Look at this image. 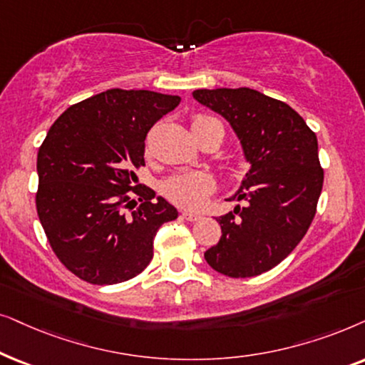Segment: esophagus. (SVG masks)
<instances>
[{"label": "esophagus", "mask_w": 365, "mask_h": 365, "mask_svg": "<svg viewBox=\"0 0 365 365\" xmlns=\"http://www.w3.org/2000/svg\"><path fill=\"white\" fill-rule=\"evenodd\" d=\"M182 217L188 222H197V220H200V218H202L200 215H198V213H192V212H182Z\"/></svg>", "instance_id": "obj_1"}]
</instances>
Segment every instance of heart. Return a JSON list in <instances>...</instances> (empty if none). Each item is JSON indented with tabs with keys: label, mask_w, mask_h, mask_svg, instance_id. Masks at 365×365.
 <instances>
[{
	"label": "heart",
	"mask_w": 365,
	"mask_h": 365,
	"mask_svg": "<svg viewBox=\"0 0 365 365\" xmlns=\"http://www.w3.org/2000/svg\"><path fill=\"white\" fill-rule=\"evenodd\" d=\"M210 125L222 126L220 121L210 115L198 113L192 118V132L205 128ZM223 128V126H222ZM215 190V180L210 173L205 172H185L173 175L167 178L162 185L163 195L185 208H198L205 202V198Z\"/></svg>",
	"instance_id": "heart-1"
}]
</instances>
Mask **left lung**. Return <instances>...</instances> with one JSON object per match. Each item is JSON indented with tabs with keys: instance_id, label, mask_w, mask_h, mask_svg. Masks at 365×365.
<instances>
[{
	"instance_id": "8db88e82",
	"label": "left lung",
	"mask_w": 365,
	"mask_h": 365,
	"mask_svg": "<svg viewBox=\"0 0 365 365\" xmlns=\"http://www.w3.org/2000/svg\"><path fill=\"white\" fill-rule=\"evenodd\" d=\"M193 98L230 121L250 170L232 198L245 207L217 218L222 237L207 264L232 279L279 265L307 233L324 185L317 137L284 101L250 88L195 90Z\"/></svg>"
}]
</instances>
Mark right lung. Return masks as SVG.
I'll use <instances>...</instances> for the list:
<instances>
[{
    "mask_svg": "<svg viewBox=\"0 0 365 365\" xmlns=\"http://www.w3.org/2000/svg\"><path fill=\"white\" fill-rule=\"evenodd\" d=\"M178 103L180 96L113 88L51 125L38 150L36 212L58 260L78 279L113 285L137 277L152 260L155 233L178 217L152 188L132 185L147 133Z\"/></svg>",
    "mask_w": 365,
    "mask_h": 365,
    "instance_id": "obj_1",
    "label": "right lung"
}]
</instances>
